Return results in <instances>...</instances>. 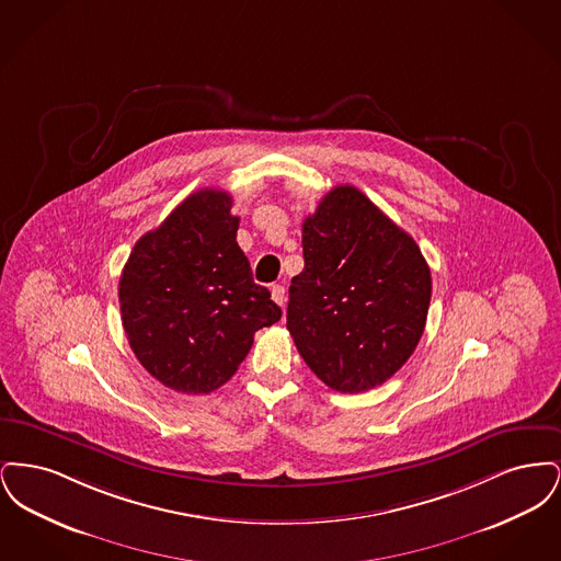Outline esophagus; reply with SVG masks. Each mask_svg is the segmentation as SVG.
<instances>
[{
    "mask_svg": "<svg viewBox=\"0 0 561 561\" xmlns=\"http://www.w3.org/2000/svg\"><path fill=\"white\" fill-rule=\"evenodd\" d=\"M271 298H273L279 307H284V305H286V288L279 286V284L273 286V288H271Z\"/></svg>",
    "mask_w": 561,
    "mask_h": 561,
    "instance_id": "esophagus-1",
    "label": "esophagus"
}]
</instances>
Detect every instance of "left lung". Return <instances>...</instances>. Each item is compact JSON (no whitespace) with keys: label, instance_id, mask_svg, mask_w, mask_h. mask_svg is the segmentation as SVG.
Wrapping results in <instances>:
<instances>
[{"label":"left lung","instance_id":"left-lung-1","mask_svg":"<svg viewBox=\"0 0 561 561\" xmlns=\"http://www.w3.org/2000/svg\"><path fill=\"white\" fill-rule=\"evenodd\" d=\"M288 330L330 389L362 393L400 370L427 323L431 271L421 248L351 185L302 222Z\"/></svg>","mask_w":561,"mask_h":561}]
</instances>
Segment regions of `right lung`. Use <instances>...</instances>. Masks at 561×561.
I'll use <instances>...</instances> for the list:
<instances>
[{"instance_id":"add662e5","label":"right lung","mask_w":561,"mask_h":561,"mask_svg":"<svg viewBox=\"0 0 561 561\" xmlns=\"http://www.w3.org/2000/svg\"><path fill=\"white\" fill-rule=\"evenodd\" d=\"M233 199L202 188L145 233L119 277L122 323L142 368L168 389L210 393L240 368L254 332L282 318L238 245Z\"/></svg>"}]
</instances>
